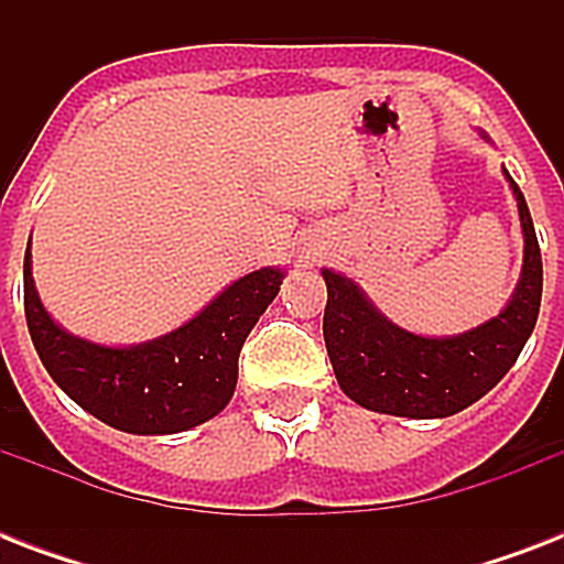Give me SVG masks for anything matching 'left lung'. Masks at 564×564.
Segmentation results:
<instances>
[{"mask_svg": "<svg viewBox=\"0 0 564 564\" xmlns=\"http://www.w3.org/2000/svg\"><path fill=\"white\" fill-rule=\"evenodd\" d=\"M489 143V134L480 131ZM516 195L524 265L507 307L454 336H421L386 318L360 283L322 269L327 283L325 345L334 375L354 403L401 419H447L500 383L533 334L542 307V251L530 207L507 170Z\"/></svg>", "mask_w": 564, "mask_h": 564, "instance_id": "left-lung-1", "label": "left lung"}]
</instances>
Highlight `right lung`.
Segmentation results:
<instances>
[{"label": "right lung", "instance_id": "1", "mask_svg": "<svg viewBox=\"0 0 564 564\" xmlns=\"http://www.w3.org/2000/svg\"><path fill=\"white\" fill-rule=\"evenodd\" d=\"M286 278L263 265L228 283L189 322L137 345L82 339L48 316L31 274V239L22 263L31 343L61 389L82 410L134 436H170L219 415L237 389L239 351Z\"/></svg>", "mask_w": 564, "mask_h": 564}]
</instances>
